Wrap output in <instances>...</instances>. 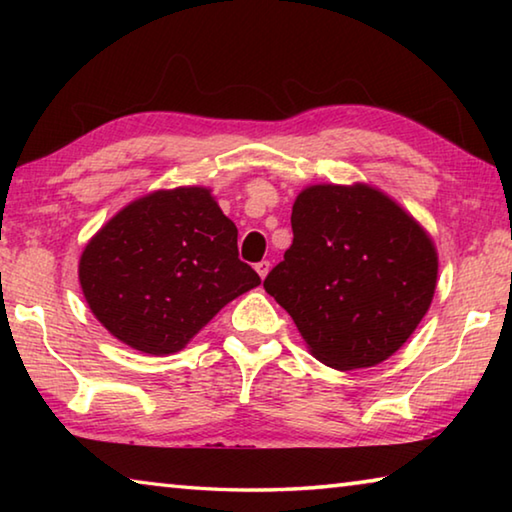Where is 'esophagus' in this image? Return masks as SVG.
Instances as JSON below:
<instances>
[{
	"mask_svg": "<svg viewBox=\"0 0 512 512\" xmlns=\"http://www.w3.org/2000/svg\"><path fill=\"white\" fill-rule=\"evenodd\" d=\"M255 271H257V275L264 280V277L268 275V271H271V262H266V259H264V262H257V264H255Z\"/></svg>",
	"mask_w": 512,
	"mask_h": 512,
	"instance_id": "34e87169",
	"label": "esophagus"
}]
</instances>
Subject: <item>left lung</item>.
<instances>
[{
    "mask_svg": "<svg viewBox=\"0 0 512 512\" xmlns=\"http://www.w3.org/2000/svg\"><path fill=\"white\" fill-rule=\"evenodd\" d=\"M293 244L264 289L309 352L336 370L370 368L427 314L438 253L422 225L370 185H311L291 212Z\"/></svg>",
    "mask_w": 512,
    "mask_h": 512,
    "instance_id": "left-lung-1",
    "label": "left lung"
}]
</instances>
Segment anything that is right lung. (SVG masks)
Returning <instances> with one entry per match:
<instances>
[{
  "label": "right lung",
  "mask_w": 512,
  "mask_h": 512,
  "mask_svg": "<svg viewBox=\"0 0 512 512\" xmlns=\"http://www.w3.org/2000/svg\"><path fill=\"white\" fill-rule=\"evenodd\" d=\"M85 302L121 343L173 354L259 275L239 259L237 225L207 187L158 189L119 210L79 262Z\"/></svg>",
  "instance_id": "1"
}]
</instances>
